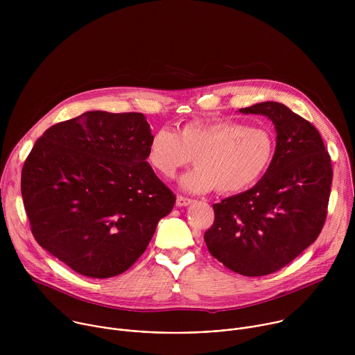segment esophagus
<instances>
[{
    "instance_id": "esophagus-1",
    "label": "esophagus",
    "mask_w": 355,
    "mask_h": 355,
    "mask_svg": "<svg viewBox=\"0 0 355 355\" xmlns=\"http://www.w3.org/2000/svg\"><path fill=\"white\" fill-rule=\"evenodd\" d=\"M189 204H192V199L182 195L177 196V207H188Z\"/></svg>"
}]
</instances>
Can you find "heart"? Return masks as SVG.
I'll list each match as a JSON object with an SVG mask.
<instances>
[{
    "instance_id": "obj_1",
    "label": "heart",
    "mask_w": 355,
    "mask_h": 355,
    "mask_svg": "<svg viewBox=\"0 0 355 355\" xmlns=\"http://www.w3.org/2000/svg\"><path fill=\"white\" fill-rule=\"evenodd\" d=\"M274 151V136L266 128L225 119L191 121L178 132L160 128L151 135L147 160L164 178H173L193 160L196 167L180 180L182 189L236 193L264 175Z\"/></svg>"
}]
</instances>
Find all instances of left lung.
Returning a JSON list of instances; mask_svg holds the SVG:
<instances>
[{
  "instance_id": "1",
  "label": "left lung",
  "mask_w": 355,
  "mask_h": 355,
  "mask_svg": "<svg viewBox=\"0 0 355 355\" xmlns=\"http://www.w3.org/2000/svg\"><path fill=\"white\" fill-rule=\"evenodd\" d=\"M239 111L274 123L275 153L254 187L214 205L215 222L204 239L229 270L263 277L289 264L318 239L333 168L318 129L284 104L267 101Z\"/></svg>"
}]
</instances>
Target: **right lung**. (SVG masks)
Segmentation results:
<instances>
[{"instance_id": "add662e5", "label": "right lung", "mask_w": 355, "mask_h": 355, "mask_svg": "<svg viewBox=\"0 0 355 355\" xmlns=\"http://www.w3.org/2000/svg\"><path fill=\"white\" fill-rule=\"evenodd\" d=\"M143 114L89 111L49 128L21 177L36 241L76 272L111 278L143 254L175 195L146 162Z\"/></svg>"}]
</instances>
